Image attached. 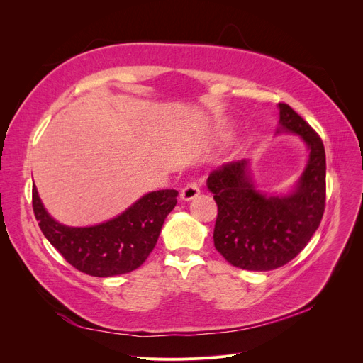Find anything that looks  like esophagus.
I'll return each mask as SVG.
<instances>
[{
    "label": "esophagus",
    "instance_id": "obj_1",
    "mask_svg": "<svg viewBox=\"0 0 363 363\" xmlns=\"http://www.w3.org/2000/svg\"><path fill=\"white\" fill-rule=\"evenodd\" d=\"M199 194H200V188H199V184H196L195 182H189V183L186 184L184 188L182 189V192H180V196H182L183 200L189 201V200L195 199V196H199Z\"/></svg>",
    "mask_w": 363,
    "mask_h": 363
}]
</instances>
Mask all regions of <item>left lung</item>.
Masks as SVG:
<instances>
[{
	"mask_svg": "<svg viewBox=\"0 0 363 363\" xmlns=\"http://www.w3.org/2000/svg\"><path fill=\"white\" fill-rule=\"evenodd\" d=\"M283 130L300 135L311 150L298 188L284 199L255 191L247 160L224 163L207 179L218 206L215 248L230 265L269 271L286 265L320 227L325 208V151L320 135L286 103H279Z\"/></svg>",
	"mask_w": 363,
	"mask_h": 363,
	"instance_id": "8db88e82",
	"label": "left lung"
}]
</instances>
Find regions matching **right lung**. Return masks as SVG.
<instances>
[{
    "mask_svg": "<svg viewBox=\"0 0 363 363\" xmlns=\"http://www.w3.org/2000/svg\"><path fill=\"white\" fill-rule=\"evenodd\" d=\"M177 191L150 192L112 221L94 227H67L43 208L33 184V212L43 236L75 269L111 277L139 268L155 248L164 218L177 204Z\"/></svg>",
    "mask_w": 363,
    "mask_h": 363,
    "instance_id": "right-lung-1",
    "label": "right lung"
}]
</instances>
